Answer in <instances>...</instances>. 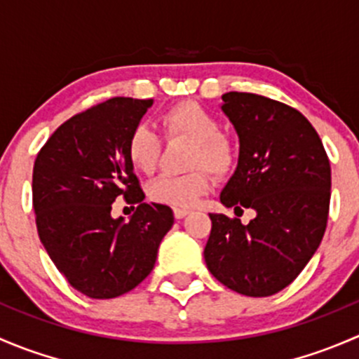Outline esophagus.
<instances>
[{
    "mask_svg": "<svg viewBox=\"0 0 359 359\" xmlns=\"http://www.w3.org/2000/svg\"><path fill=\"white\" fill-rule=\"evenodd\" d=\"M187 213H189V210H186V208H175V210H173V215H175V219H184Z\"/></svg>",
    "mask_w": 359,
    "mask_h": 359,
    "instance_id": "esophagus-1",
    "label": "esophagus"
}]
</instances>
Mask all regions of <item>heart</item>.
Wrapping results in <instances>:
<instances>
[{
    "instance_id": "heart-1",
    "label": "heart",
    "mask_w": 359,
    "mask_h": 359,
    "mask_svg": "<svg viewBox=\"0 0 359 359\" xmlns=\"http://www.w3.org/2000/svg\"><path fill=\"white\" fill-rule=\"evenodd\" d=\"M159 125L168 139L186 137L193 140L189 168L182 175H163L149 184V198L173 208H191L210 189V175H227L236 165V147L220 132V121L198 102H179L159 116ZM126 156L135 170L153 173L161 156V137L153 126L139 123L126 140Z\"/></svg>"
}]
</instances>
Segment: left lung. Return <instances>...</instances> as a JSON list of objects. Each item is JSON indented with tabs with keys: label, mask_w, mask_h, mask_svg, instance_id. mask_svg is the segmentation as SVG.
<instances>
[{
	"label": "left lung",
	"mask_w": 359,
	"mask_h": 359,
	"mask_svg": "<svg viewBox=\"0 0 359 359\" xmlns=\"http://www.w3.org/2000/svg\"><path fill=\"white\" fill-rule=\"evenodd\" d=\"M222 100L240 137V159L220 201L236 212L253 208L257 217L243 226L210 213L205 262L231 290L269 297L302 273L323 240L330 161L302 112L257 93L229 92Z\"/></svg>",
	"instance_id": "8db88e82"
}]
</instances>
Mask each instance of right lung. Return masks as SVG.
<instances>
[{
    "label": "right lung",
    "mask_w": 359,
    "mask_h": 359,
    "mask_svg": "<svg viewBox=\"0 0 359 359\" xmlns=\"http://www.w3.org/2000/svg\"><path fill=\"white\" fill-rule=\"evenodd\" d=\"M153 99L114 97L64 121L39 149L32 168V206L39 240L67 283L90 299L133 290L153 271L173 212L144 203L126 156V140ZM123 196L133 219L110 217Z\"/></svg>",
    "instance_id": "obj_1"
}]
</instances>
